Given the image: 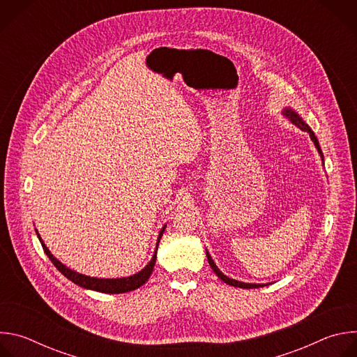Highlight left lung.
<instances>
[{
	"label": "left lung",
	"instance_id": "left-lung-1",
	"mask_svg": "<svg viewBox=\"0 0 357 357\" xmlns=\"http://www.w3.org/2000/svg\"><path fill=\"white\" fill-rule=\"evenodd\" d=\"M284 114L295 124V126H298L301 130H303V131H308L310 132V135H311V138L314 139V142H315V146L318 148V151H319V154H321V157H324V154H322V149H321V146H319V142H318V138L315 137V134H314V131L305 124L301 119H299V116H296V113H294L292 110H284ZM208 256V261H209V264H211V267H212V270L216 273V275L223 281V282H226V284H229V285H233V287H238V288H259V287H263V284H245V282H240V281H236V280H231V278H229V277H226L218 267H216V264L213 263V260H212V257L209 256V254H206Z\"/></svg>",
	"mask_w": 357,
	"mask_h": 357
}]
</instances>
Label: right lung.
Returning <instances> with one entry per match:
<instances>
[{"label":"right lung","mask_w":357,"mask_h":357,"mask_svg":"<svg viewBox=\"0 0 357 357\" xmlns=\"http://www.w3.org/2000/svg\"><path fill=\"white\" fill-rule=\"evenodd\" d=\"M165 227L161 230L160 233V238L162 237V233H164ZM39 237V234H38ZM160 238H158V243H160ZM40 240V237H39ZM40 244L43 247V251L46 252V256L49 257V260L54 263V266L66 277L69 278L72 282L77 284L79 287H83V288H87V289H93V291H98V292H105V294H124V292H130V291H134L137 288H139L141 285H144L152 270H154V266H155V260H157V251L154 254V257H152V260L149 261V264L142 270L139 271L138 274L135 275H131L128 278H117V280H103V278H90V277H86V275H82V274H77L72 270H69L68 267H65L62 263H59L52 254H50V251L46 248V245L43 244V241L40 240ZM158 247V245H157Z\"/></svg>","instance_id":"obj_1"}]
</instances>
